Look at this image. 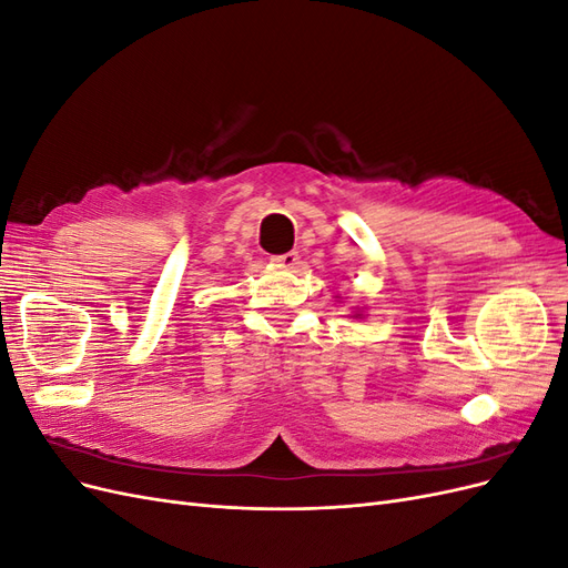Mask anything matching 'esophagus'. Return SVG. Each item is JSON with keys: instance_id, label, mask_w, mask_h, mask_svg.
Instances as JSON below:
<instances>
[{"instance_id": "34e87169", "label": "esophagus", "mask_w": 568, "mask_h": 568, "mask_svg": "<svg viewBox=\"0 0 568 568\" xmlns=\"http://www.w3.org/2000/svg\"><path fill=\"white\" fill-rule=\"evenodd\" d=\"M272 261L282 265V267H296L298 261H301V255H298V251H288V253H282V255H274Z\"/></svg>"}]
</instances>
